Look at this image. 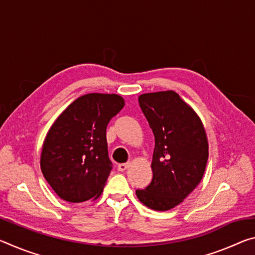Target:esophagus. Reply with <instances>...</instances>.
Returning <instances> with one entry per match:
<instances>
[{
  "label": "esophagus",
  "instance_id": "1",
  "mask_svg": "<svg viewBox=\"0 0 255 255\" xmlns=\"http://www.w3.org/2000/svg\"><path fill=\"white\" fill-rule=\"evenodd\" d=\"M129 165H130V164L129 163H122V164H119L118 165V170L120 171V172H124V171H126L128 167H129Z\"/></svg>",
  "mask_w": 255,
  "mask_h": 255
}]
</instances>
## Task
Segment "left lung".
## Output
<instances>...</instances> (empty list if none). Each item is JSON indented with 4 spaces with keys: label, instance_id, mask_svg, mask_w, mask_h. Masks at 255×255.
<instances>
[{
    "label": "left lung",
    "instance_id": "obj_1",
    "mask_svg": "<svg viewBox=\"0 0 255 255\" xmlns=\"http://www.w3.org/2000/svg\"><path fill=\"white\" fill-rule=\"evenodd\" d=\"M155 137L152 182L136 196L150 209L165 211L183 201L204 176L208 140L200 118L174 91L138 97Z\"/></svg>",
    "mask_w": 255,
    "mask_h": 255
}]
</instances>
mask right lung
<instances>
[{"label":"right lung","mask_w":255,"mask_h":255,"mask_svg":"<svg viewBox=\"0 0 255 255\" xmlns=\"http://www.w3.org/2000/svg\"><path fill=\"white\" fill-rule=\"evenodd\" d=\"M125 106L118 94L90 93L72 102L47 132L40 167L59 198L68 202L97 199L112 163L107 126Z\"/></svg>","instance_id":"1"}]
</instances>
